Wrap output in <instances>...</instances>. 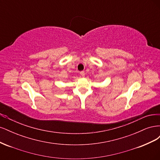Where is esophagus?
I'll list each match as a JSON object with an SVG mask.
<instances>
[{"mask_svg":"<svg viewBox=\"0 0 160 160\" xmlns=\"http://www.w3.org/2000/svg\"><path fill=\"white\" fill-rule=\"evenodd\" d=\"M80 75H81L82 77H84V76H85V72H84V71H81V72H80Z\"/></svg>","mask_w":160,"mask_h":160,"instance_id":"esophagus-1","label":"esophagus"}]
</instances>
